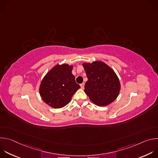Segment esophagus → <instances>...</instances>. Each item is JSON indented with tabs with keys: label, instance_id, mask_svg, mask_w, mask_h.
I'll return each mask as SVG.
<instances>
[{
	"label": "esophagus",
	"instance_id": "esophagus-1",
	"mask_svg": "<svg viewBox=\"0 0 158 158\" xmlns=\"http://www.w3.org/2000/svg\"><path fill=\"white\" fill-rule=\"evenodd\" d=\"M81 89H84V83H82L81 84Z\"/></svg>",
	"mask_w": 158,
	"mask_h": 158
}]
</instances>
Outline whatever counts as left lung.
Listing matches in <instances>:
<instances>
[{
	"label": "left lung",
	"mask_w": 158,
	"mask_h": 158,
	"mask_svg": "<svg viewBox=\"0 0 158 158\" xmlns=\"http://www.w3.org/2000/svg\"><path fill=\"white\" fill-rule=\"evenodd\" d=\"M82 66L88 79L84 92L94 104L106 106L114 101L119 94L121 83L110 67L102 61L84 62Z\"/></svg>",
	"instance_id": "1"
}]
</instances>
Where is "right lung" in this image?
Wrapping results in <instances>:
<instances>
[{"label":"right lung","mask_w":158,"mask_h":158,"mask_svg":"<svg viewBox=\"0 0 158 158\" xmlns=\"http://www.w3.org/2000/svg\"><path fill=\"white\" fill-rule=\"evenodd\" d=\"M73 65L57 64L43 77L39 85V94L44 102L55 109L69 104L80 85L72 74Z\"/></svg>","instance_id":"1"}]
</instances>
